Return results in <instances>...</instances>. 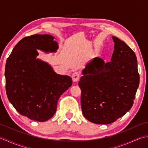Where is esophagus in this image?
Listing matches in <instances>:
<instances>
[{
    "mask_svg": "<svg viewBox=\"0 0 148 148\" xmlns=\"http://www.w3.org/2000/svg\"><path fill=\"white\" fill-rule=\"evenodd\" d=\"M79 76H80V74L79 73V72H77V71L74 72L73 73H72V81H73L74 82H76V81L79 80Z\"/></svg>",
    "mask_w": 148,
    "mask_h": 148,
    "instance_id": "34e87169",
    "label": "esophagus"
}]
</instances>
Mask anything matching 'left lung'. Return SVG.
Returning <instances> with one entry per match:
<instances>
[{"instance_id":"obj_1","label":"left lung","mask_w":148,"mask_h":148,"mask_svg":"<svg viewBox=\"0 0 148 148\" xmlns=\"http://www.w3.org/2000/svg\"><path fill=\"white\" fill-rule=\"evenodd\" d=\"M112 39L111 61L93 58L83 70L78 83L83 114L96 124L112 123L126 114L133 106L139 84L136 54L118 37Z\"/></svg>"}]
</instances>
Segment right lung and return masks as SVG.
Masks as SVG:
<instances>
[{"instance_id": "obj_1", "label": "right lung", "mask_w": 148, "mask_h": 148, "mask_svg": "<svg viewBox=\"0 0 148 148\" xmlns=\"http://www.w3.org/2000/svg\"><path fill=\"white\" fill-rule=\"evenodd\" d=\"M53 36L36 34L20 40L5 64V90L9 102L20 114L45 121L55 114L58 99L72 85L71 77L56 74L46 62L36 59L37 49L55 51Z\"/></svg>"}]
</instances>
